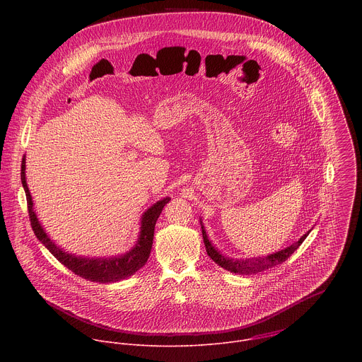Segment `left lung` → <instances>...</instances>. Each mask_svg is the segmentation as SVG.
Masks as SVG:
<instances>
[{"mask_svg": "<svg viewBox=\"0 0 362 362\" xmlns=\"http://www.w3.org/2000/svg\"><path fill=\"white\" fill-rule=\"evenodd\" d=\"M201 228H202V237H204V243H205V247H206L207 255L210 258L213 259V262H216L218 266H221L223 269L231 272V273H238V274H257L260 273L266 269H270L276 264H280L283 263L284 260L290 258L294 251H297V248L304 243V240L308 237V234L310 233H305L298 241H296L294 244L288 245L287 248L281 250V251H277L274 254H270L267 257H259V258H245V259H233L230 257H226L224 254H221L213 244L211 241L209 240L207 237L206 230H205V226L202 223V218H201Z\"/></svg>", "mask_w": 362, "mask_h": 362, "instance_id": "obj_1", "label": "left lung"}]
</instances>
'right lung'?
<instances>
[{"label":"right lung","instance_id":"obj_1","mask_svg":"<svg viewBox=\"0 0 362 362\" xmlns=\"http://www.w3.org/2000/svg\"><path fill=\"white\" fill-rule=\"evenodd\" d=\"M26 158L22 160V170H21V180L22 185L26 194L28 201V209H29V217L32 228L39 238V241L52 252L54 258L58 259L65 267H68L75 274L96 283H114L119 281L122 279H127L132 276L135 272H138L141 267L145 266L148 262L152 244H153V235H155V226L163 207L168 204L170 198H163L161 201H157L152 206L149 207L141 217V227H139V235L135 243V245L127 251L122 255L117 257H108V258H89V257H81L75 254H69L59 248L43 226L40 224L37 214L33 207V199L26 182Z\"/></svg>","mask_w":362,"mask_h":362}]
</instances>
